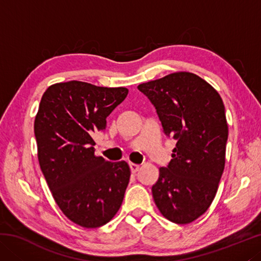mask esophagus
Segmentation results:
<instances>
[{"label": "esophagus", "mask_w": 261, "mask_h": 261, "mask_svg": "<svg viewBox=\"0 0 261 261\" xmlns=\"http://www.w3.org/2000/svg\"><path fill=\"white\" fill-rule=\"evenodd\" d=\"M130 169H131V173L136 174L137 171L139 170V165H136V163H130Z\"/></svg>", "instance_id": "34e87169"}]
</instances>
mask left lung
Masks as SVG:
<instances>
[{"mask_svg":"<svg viewBox=\"0 0 261 261\" xmlns=\"http://www.w3.org/2000/svg\"><path fill=\"white\" fill-rule=\"evenodd\" d=\"M163 132L177 143L152 187L153 199L171 222L188 224L208 210L226 162L228 124L220 94L197 74L175 72L140 84Z\"/></svg>","mask_w":261,"mask_h":261,"instance_id":"1","label":"left lung"}]
</instances>
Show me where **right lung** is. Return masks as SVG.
Masks as SVG:
<instances>
[{"label": "right lung", "mask_w": 261, "mask_h": 261, "mask_svg": "<svg viewBox=\"0 0 261 261\" xmlns=\"http://www.w3.org/2000/svg\"><path fill=\"white\" fill-rule=\"evenodd\" d=\"M127 92L71 81L49 86L41 98L34 121L39 165L56 204L81 227L109 222L124 198L129 166L95 156L92 136L106 129Z\"/></svg>", "instance_id": "right-lung-1"}]
</instances>
